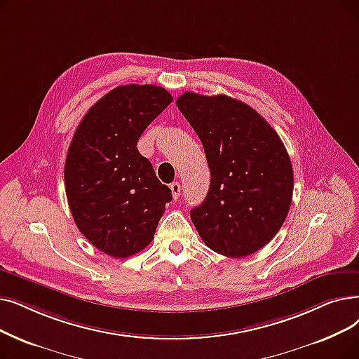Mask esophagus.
Returning a JSON list of instances; mask_svg holds the SVG:
<instances>
[{
	"mask_svg": "<svg viewBox=\"0 0 359 359\" xmlns=\"http://www.w3.org/2000/svg\"><path fill=\"white\" fill-rule=\"evenodd\" d=\"M170 189H171V194H173V198H175V199H179L180 191H182L180 183H179V182H173V183L170 184Z\"/></svg>",
	"mask_w": 359,
	"mask_h": 359,
	"instance_id": "esophagus-1",
	"label": "esophagus"
}]
</instances>
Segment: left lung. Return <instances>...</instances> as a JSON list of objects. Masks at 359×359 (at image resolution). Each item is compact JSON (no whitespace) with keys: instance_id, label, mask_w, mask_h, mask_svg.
<instances>
[{"instance_id":"8db88e82","label":"left lung","mask_w":359,"mask_h":359,"mask_svg":"<svg viewBox=\"0 0 359 359\" xmlns=\"http://www.w3.org/2000/svg\"><path fill=\"white\" fill-rule=\"evenodd\" d=\"M176 104L201 139L211 173L207 198L191 211L201 239L230 258L257 252L292 204L293 168L282 139L235 98L184 92Z\"/></svg>"}]
</instances>
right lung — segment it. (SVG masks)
I'll return each mask as SVG.
<instances>
[{
	"label": "right lung",
	"mask_w": 359,
	"mask_h": 359,
	"mask_svg": "<svg viewBox=\"0 0 359 359\" xmlns=\"http://www.w3.org/2000/svg\"><path fill=\"white\" fill-rule=\"evenodd\" d=\"M173 101L155 85H123L93 104L67 151L65 183L73 220L100 251L128 258L148 246L171 191L137 141Z\"/></svg>",
	"instance_id": "obj_1"
}]
</instances>
